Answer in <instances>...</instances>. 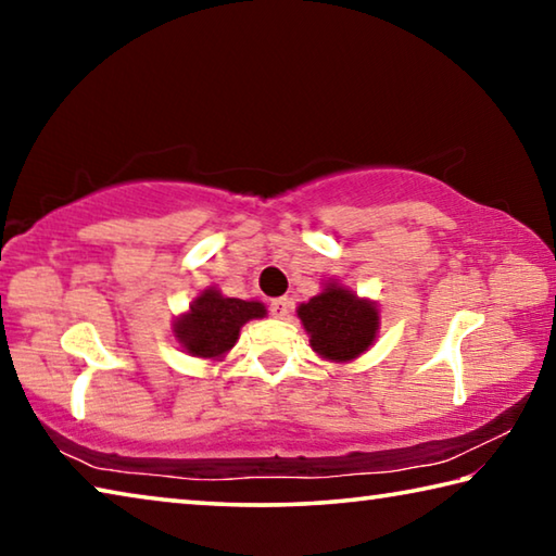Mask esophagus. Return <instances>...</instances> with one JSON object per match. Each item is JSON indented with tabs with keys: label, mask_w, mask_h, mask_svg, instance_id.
Here are the masks:
<instances>
[{
	"label": "esophagus",
	"mask_w": 556,
	"mask_h": 556,
	"mask_svg": "<svg viewBox=\"0 0 556 556\" xmlns=\"http://www.w3.org/2000/svg\"><path fill=\"white\" fill-rule=\"evenodd\" d=\"M289 312H291V301L289 299H271L269 301V314L275 316V318H287L289 316Z\"/></svg>",
	"instance_id": "esophagus-1"
}]
</instances>
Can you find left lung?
<instances>
[{
	"mask_svg": "<svg viewBox=\"0 0 556 556\" xmlns=\"http://www.w3.org/2000/svg\"><path fill=\"white\" fill-rule=\"evenodd\" d=\"M299 318L318 355L328 361H353L375 341L380 316L370 301L331 285L299 306Z\"/></svg>",
	"mask_w": 556,
	"mask_h": 556,
	"instance_id": "8db88e82",
	"label": "left lung"
}]
</instances>
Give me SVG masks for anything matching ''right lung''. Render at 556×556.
I'll return each mask as SVG.
<instances>
[{"label":"right lung","mask_w":556,"mask_h":556,"mask_svg":"<svg viewBox=\"0 0 556 556\" xmlns=\"http://www.w3.org/2000/svg\"><path fill=\"white\" fill-rule=\"evenodd\" d=\"M265 314L267 308L260 301L228 299L215 289H205L203 296L195 299L191 306V314L176 321V338L188 353L199 357H220L238 341L242 324Z\"/></svg>","instance_id":"obj_1"}]
</instances>
